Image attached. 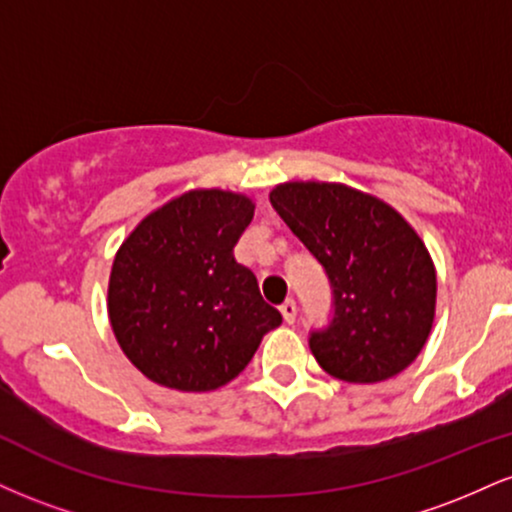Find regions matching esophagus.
<instances>
[{
    "label": "esophagus",
    "instance_id": "1",
    "mask_svg": "<svg viewBox=\"0 0 512 512\" xmlns=\"http://www.w3.org/2000/svg\"><path fill=\"white\" fill-rule=\"evenodd\" d=\"M281 315H284V320L289 322V325H293V322H296V313H298V308H296V301H293V298H289V301H284L281 303Z\"/></svg>",
    "mask_w": 512,
    "mask_h": 512
}]
</instances>
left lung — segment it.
Listing matches in <instances>:
<instances>
[{
	"instance_id": "obj_1",
	"label": "left lung",
	"mask_w": 512,
	"mask_h": 512,
	"mask_svg": "<svg viewBox=\"0 0 512 512\" xmlns=\"http://www.w3.org/2000/svg\"><path fill=\"white\" fill-rule=\"evenodd\" d=\"M269 202L330 276L334 317L310 334L322 370L368 385L411 366L431 334L438 281L409 221L342 182H281Z\"/></svg>"
}]
</instances>
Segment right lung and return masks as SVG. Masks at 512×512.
Returning <instances> with one entry per match:
<instances>
[{
  "label": "right lung",
  "instance_id": "1",
  "mask_svg": "<svg viewBox=\"0 0 512 512\" xmlns=\"http://www.w3.org/2000/svg\"><path fill=\"white\" fill-rule=\"evenodd\" d=\"M255 216L240 192L197 187L151 211L115 252L108 317L149 380L209 392L243 373L281 313L233 248Z\"/></svg>",
  "mask_w": 512,
  "mask_h": 512
}]
</instances>
